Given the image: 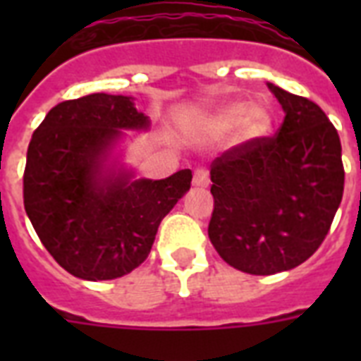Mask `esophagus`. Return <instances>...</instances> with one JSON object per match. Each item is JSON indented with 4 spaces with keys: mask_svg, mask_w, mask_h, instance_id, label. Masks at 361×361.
<instances>
[{
    "mask_svg": "<svg viewBox=\"0 0 361 361\" xmlns=\"http://www.w3.org/2000/svg\"><path fill=\"white\" fill-rule=\"evenodd\" d=\"M192 185L197 187H209V172L208 169H204V166H198L197 170H195V174H192Z\"/></svg>",
    "mask_w": 361,
    "mask_h": 361,
    "instance_id": "1",
    "label": "esophagus"
}]
</instances>
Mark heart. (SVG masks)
<instances>
[{"label": "heart", "instance_id": "obj_1", "mask_svg": "<svg viewBox=\"0 0 361 361\" xmlns=\"http://www.w3.org/2000/svg\"><path fill=\"white\" fill-rule=\"evenodd\" d=\"M214 123L219 129H228L236 125L240 138H255L268 127V116L257 104L243 106L241 103H231L217 110Z\"/></svg>", "mask_w": 361, "mask_h": 361}]
</instances>
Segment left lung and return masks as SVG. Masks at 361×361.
<instances>
[{
	"mask_svg": "<svg viewBox=\"0 0 361 361\" xmlns=\"http://www.w3.org/2000/svg\"><path fill=\"white\" fill-rule=\"evenodd\" d=\"M285 110L274 136H257L212 163L208 236L232 268L274 275L305 262L343 198L341 140L324 110L268 84Z\"/></svg>",
	"mask_w": 361,
	"mask_h": 361,
	"instance_id": "left-lung-1",
	"label": "left lung"
}]
</instances>
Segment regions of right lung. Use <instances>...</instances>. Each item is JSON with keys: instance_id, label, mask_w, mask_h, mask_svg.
I'll use <instances>...</instances> for the list:
<instances>
[{"instance_id": "1", "label": "right lung", "mask_w": 361, "mask_h": 361, "mask_svg": "<svg viewBox=\"0 0 361 361\" xmlns=\"http://www.w3.org/2000/svg\"><path fill=\"white\" fill-rule=\"evenodd\" d=\"M149 121L130 97L92 93L56 104L31 136L24 208L37 236L71 275L106 281L138 268L161 221L191 187V170L164 180L104 174L120 129Z\"/></svg>"}]
</instances>
